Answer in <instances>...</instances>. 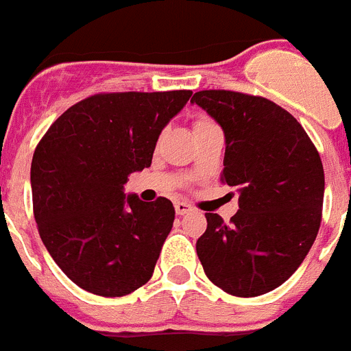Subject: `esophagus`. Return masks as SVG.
<instances>
[{"instance_id":"esophagus-1","label":"esophagus","mask_w":351,"mask_h":351,"mask_svg":"<svg viewBox=\"0 0 351 351\" xmlns=\"http://www.w3.org/2000/svg\"><path fill=\"white\" fill-rule=\"evenodd\" d=\"M191 210H193V207H191L190 204H186V202H176V213H178L179 216H184V214H190Z\"/></svg>"}]
</instances>
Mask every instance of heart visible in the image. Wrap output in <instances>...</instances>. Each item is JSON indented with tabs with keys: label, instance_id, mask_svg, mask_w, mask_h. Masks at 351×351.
<instances>
[{
	"label": "heart",
	"instance_id": "obj_1",
	"mask_svg": "<svg viewBox=\"0 0 351 351\" xmlns=\"http://www.w3.org/2000/svg\"><path fill=\"white\" fill-rule=\"evenodd\" d=\"M213 125H214V123H213V121L209 119V117L200 116V117H197V119H195V123H193V130H195V132H200V130L209 128V126H213Z\"/></svg>",
	"mask_w": 351,
	"mask_h": 351
}]
</instances>
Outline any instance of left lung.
<instances>
[{"instance_id":"1","label":"left lung","mask_w":351,"mask_h":351,"mask_svg":"<svg viewBox=\"0 0 351 351\" xmlns=\"http://www.w3.org/2000/svg\"><path fill=\"white\" fill-rule=\"evenodd\" d=\"M191 104L225 133L221 182L239 191L225 223L207 213L197 241L204 272L235 297L274 290L297 271L322 221L325 176L320 154L299 121L263 96L209 89Z\"/></svg>"}]
</instances>
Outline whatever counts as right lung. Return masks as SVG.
<instances>
[{
  "label": "right lung",
  "instance_id": "right-lung-1",
  "mask_svg": "<svg viewBox=\"0 0 351 351\" xmlns=\"http://www.w3.org/2000/svg\"><path fill=\"white\" fill-rule=\"evenodd\" d=\"M191 91L100 93L71 105L31 161L33 213L43 244L77 287L128 295L151 280L176 218L169 198L125 193L151 167L158 137Z\"/></svg>",
  "mask_w": 351,
  "mask_h": 351
}]
</instances>
